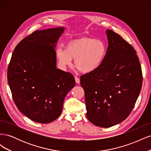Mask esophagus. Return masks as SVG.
Here are the masks:
<instances>
[{"label":"esophagus","mask_w":151,"mask_h":151,"mask_svg":"<svg viewBox=\"0 0 151 151\" xmlns=\"http://www.w3.org/2000/svg\"><path fill=\"white\" fill-rule=\"evenodd\" d=\"M75 80H76V82L77 84H79L80 83V79L78 77L75 76Z\"/></svg>","instance_id":"1"}]
</instances>
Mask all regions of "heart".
Segmentation results:
<instances>
[{"label":"heart","instance_id":"heart-1","mask_svg":"<svg viewBox=\"0 0 151 151\" xmlns=\"http://www.w3.org/2000/svg\"><path fill=\"white\" fill-rule=\"evenodd\" d=\"M106 45L101 40L83 36L68 41L66 50L59 48L57 50V57L63 67L72 66V58L79 71L89 73L95 70L101 64L106 57Z\"/></svg>","mask_w":151,"mask_h":151}]
</instances>
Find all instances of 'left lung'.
<instances>
[{"instance_id":"1","label":"left lung","mask_w":151,"mask_h":151,"mask_svg":"<svg viewBox=\"0 0 151 151\" xmlns=\"http://www.w3.org/2000/svg\"><path fill=\"white\" fill-rule=\"evenodd\" d=\"M106 57L96 69L81 76L86 116L94 125L110 127L125 120L137 101L142 72L136 51L121 36L106 30Z\"/></svg>"}]
</instances>
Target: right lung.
<instances>
[{
    "label": "right lung",
    "instance_id": "right-lung-1",
    "mask_svg": "<svg viewBox=\"0 0 151 151\" xmlns=\"http://www.w3.org/2000/svg\"><path fill=\"white\" fill-rule=\"evenodd\" d=\"M63 27L38 30L22 39L12 53L7 81L18 109L31 120L50 123L61 115L74 88L70 72L57 68L56 43Z\"/></svg>",
    "mask_w": 151,
    "mask_h": 151
}]
</instances>
